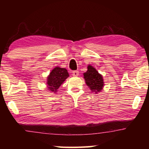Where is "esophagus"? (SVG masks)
<instances>
[{
  "mask_svg": "<svg viewBox=\"0 0 149 149\" xmlns=\"http://www.w3.org/2000/svg\"><path fill=\"white\" fill-rule=\"evenodd\" d=\"M72 75H74V76L76 77L77 75H79V72L78 71H73L72 72Z\"/></svg>",
  "mask_w": 149,
  "mask_h": 149,
  "instance_id": "1",
  "label": "esophagus"
}]
</instances>
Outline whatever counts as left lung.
Masks as SVG:
<instances>
[{
  "label": "left lung",
  "mask_w": 149,
  "mask_h": 149,
  "mask_svg": "<svg viewBox=\"0 0 149 149\" xmlns=\"http://www.w3.org/2000/svg\"><path fill=\"white\" fill-rule=\"evenodd\" d=\"M85 83L93 92L96 93L101 91L104 87V81L102 75H100L92 65H88L87 71L84 73Z\"/></svg>",
  "instance_id": "8db88e82"
}]
</instances>
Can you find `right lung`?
Masks as SVG:
<instances>
[{
    "mask_svg": "<svg viewBox=\"0 0 149 149\" xmlns=\"http://www.w3.org/2000/svg\"><path fill=\"white\" fill-rule=\"evenodd\" d=\"M69 77V74L65 68L57 66L52 70L47 77V84L48 90L56 93L58 89L60 87L64 81Z\"/></svg>",
    "mask_w": 149,
    "mask_h": 149,
    "instance_id": "1",
    "label": "right lung"
}]
</instances>
